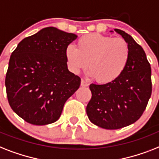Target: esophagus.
I'll use <instances>...</instances> for the list:
<instances>
[{"label":"esophagus","instance_id":"obj_1","mask_svg":"<svg viewBox=\"0 0 159 159\" xmlns=\"http://www.w3.org/2000/svg\"><path fill=\"white\" fill-rule=\"evenodd\" d=\"M89 84L87 83V82L85 81L84 79H82V81H81V86H88Z\"/></svg>","mask_w":159,"mask_h":159}]
</instances>
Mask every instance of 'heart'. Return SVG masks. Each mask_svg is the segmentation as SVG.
I'll return each mask as SVG.
<instances>
[{"mask_svg":"<svg viewBox=\"0 0 159 159\" xmlns=\"http://www.w3.org/2000/svg\"><path fill=\"white\" fill-rule=\"evenodd\" d=\"M67 65L78 73L88 66L89 75L102 84L110 83L124 72L130 58V47L122 38L91 33L80 37L77 48L69 45L65 50Z\"/></svg>","mask_w":159,"mask_h":159,"instance_id":"b5f03b06","label":"heart"}]
</instances>
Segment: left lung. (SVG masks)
Masks as SVG:
<instances>
[{"instance_id": "left-lung-1", "label": "left lung", "mask_w": 159, "mask_h": 159, "mask_svg": "<svg viewBox=\"0 0 159 159\" xmlns=\"http://www.w3.org/2000/svg\"><path fill=\"white\" fill-rule=\"evenodd\" d=\"M114 30L128 43V64L114 82L90 85L92 96L86 106L90 121L109 130L136 122L146 109L152 93L151 67L145 52L131 36L120 29Z\"/></svg>"}]
</instances>
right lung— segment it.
Here are the masks:
<instances>
[{
    "mask_svg": "<svg viewBox=\"0 0 159 159\" xmlns=\"http://www.w3.org/2000/svg\"><path fill=\"white\" fill-rule=\"evenodd\" d=\"M77 37L48 27L22 40L10 55L6 95L13 111L28 123L56 122L79 88L81 78L68 71L65 58L67 46Z\"/></svg>",
    "mask_w": 159,
    "mask_h": 159,
    "instance_id": "obj_1",
    "label": "right lung"
}]
</instances>
